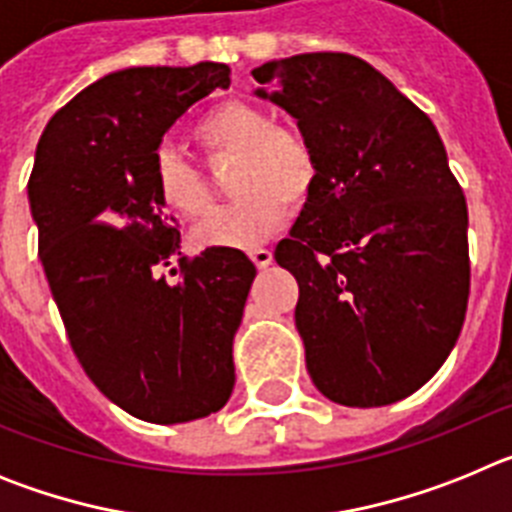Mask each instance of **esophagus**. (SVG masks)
Instances as JSON below:
<instances>
[{
  "instance_id": "34e87169",
  "label": "esophagus",
  "mask_w": 512,
  "mask_h": 512,
  "mask_svg": "<svg viewBox=\"0 0 512 512\" xmlns=\"http://www.w3.org/2000/svg\"><path fill=\"white\" fill-rule=\"evenodd\" d=\"M248 256H251V261L259 266V269H266V266L274 261V256H271L269 248H253V251H248Z\"/></svg>"
}]
</instances>
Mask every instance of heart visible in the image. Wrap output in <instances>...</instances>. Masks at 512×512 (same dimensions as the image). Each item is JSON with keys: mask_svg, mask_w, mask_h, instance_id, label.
<instances>
[{"mask_svg": "<svg viewBox=\"0 0 512 512\" xmlns=\"http://www.w3.org/2000/svg\"><path fill=\"white\" fill-rule=\"evenodd\" d=\"M194 138L207 153L235 156L230 189L238 200L215 207L197 225L200 246L253 248L277 233L289 205L312 197L320 179L318 151L292 125H279L259 104L230 99L200 117ZM151 182L158 205L184 217H197L210 205L205 176L171 146L153 153Z\"/></svg>", "mask_w": 512, "mask_h": 512, "instance_id": "heart-1", "label": "heart"}]
</instances>
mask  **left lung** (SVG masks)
<instances>
[{
    "label": "left lung",
    "mask_w": 512,
    "mask_h": 512,
    "mask_svg": "<svg viewBox=\"0 0 512 512\" xmlns=\"http://www.w3.org/2000/svg\"><path fill=\"white\" fill-rule=\"evenodd\" d=\"M318 151L320 179L277 246L300 284L295 323L312 382L382 408L441 369L469 300L467 200L431 117L348 53L251 71Z\"/></svg>",
    "instance_id": "1"
}]
</instances>
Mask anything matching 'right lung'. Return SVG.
<instances>
[{"instance_id": "right-lung-1", "label": "right lung", "mask_w": 512, "mask_h": 512, "mask_svg": "<svg viewBox=\"0 0 512 512\" xmlns=\"http://www.w3.org/2000/svg\"><path fill=\"white\" fill-rule=\"evenodd\" d=\"M230 87L225 63L140 66L76 94L40 135L27 182L38 256L71 348L107 400L148 423L217 413L256 266L235 248L187 259L153 194L151 161L194 102ZM180 256L171 288L157 271Z\"/></svg>"}]
</instances>
